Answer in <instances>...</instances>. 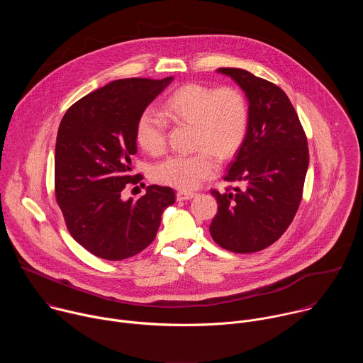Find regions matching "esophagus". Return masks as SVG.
<instances>
[{
  "mask_svg": "<svg viewBox=\"0 0 363 363\" xmlns=\"http://www.w3.org/2000/svg\"><path fill=\"white\" fill-rule=\"evenodd\" d=\"M196 194L195 192H188V191H178L177 192V199L178 201H188L192 199Z\"/></svg>",
  "mask_w": 363,
  "mask_h": 363,
  "instance_id": "obj_1",
  "label": "esophagus"
}]
</instances>
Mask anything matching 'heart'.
<instances>
[{"instance_id": "b5f03b06", "label": "heart", "mask_w": 363, "mask_h": 363, "mask_svg": "<svg viewBox=\"0 0 363 363\" xmlns=\"http://www.w3.org/2000/svg\"><path fill=\"white\" fill-rule=\"evenodd\" d=\"M162 113L174 121L194 125L195 147L189 155H171L155 164L152 178L162 185L184 191L196 188L218 169L216 153L225 158L241 145L248 125V108L244 96L234 87L211 89L186 84L172 93L162 105ZM138 143L152 155L167 145V121L155 111H145L136 123Z\"/></svg>"}]
</instances>
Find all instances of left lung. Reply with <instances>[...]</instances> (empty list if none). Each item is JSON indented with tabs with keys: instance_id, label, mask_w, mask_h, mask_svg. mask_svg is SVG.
<instances>
[{
	"instance_id": "left-lung-1",
	"label": "left lung",
	"mask_w": 363,
	"mask_h": 363,
	"mask_svg": "<svg viewBox=\"0 0 363 363\" xmlns=\"http://www.w3.org/2000/svg\"><path fill=\"white\" fill-rule=\"evenodd\" d=\"M248 101L245 138L231 162L228 182L242 188L220 194L210 233L233 252H255L277 241L291 224L308 167L304 130L287 94L276 84L242 69L223 67Z\"/></svg>"
}]
</instances>
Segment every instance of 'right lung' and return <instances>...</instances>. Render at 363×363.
Masks as SVG:
<instances>
[{
    "label": "right lung",
    "mask_w": 363,
    "mask_h": 363,
    "mask_svg": "<svg viewBox=\"0 0 363 363\" xmlns=\"http://www.w3.org/2000/svg\"><path fill=\"white\" fill-rule=\"evenodd\" d=\"M174 77L122 79L82 97L63 116L56 142V198L72 237L91 254L118 262L146 248L175 202L169 186L150 185L139 199H122L136 182L139 116Z\"/></svg>",
    "instance_id": "1"
}]
</instances>
